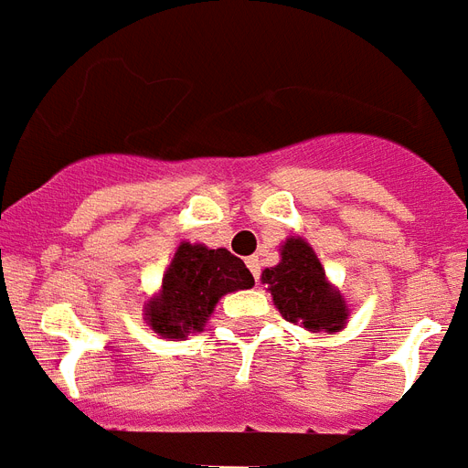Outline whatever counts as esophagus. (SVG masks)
Instances as JSON below:
<instances>
[{"instance_id":"34e87169","label":"esophagus","mask_w":468,"mask_h":468,"mask_svg":"<svg viewBox=\"0 0 468 468\" xmlns=\"http://www.w3.org/2000/svg\"><path fill=\"white\" fill-rule=\"evenodd\" d=\"M246 265H249V271H251V275L253 278H261V261H258L256 256H251V258H246Z\"/></svg>"}]
</instances>
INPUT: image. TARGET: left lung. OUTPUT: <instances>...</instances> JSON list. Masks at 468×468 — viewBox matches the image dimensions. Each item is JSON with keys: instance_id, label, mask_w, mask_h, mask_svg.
<instances>
[{"instance_id": "obj_1", "label": "left lung", "mask_w": 468, "mask_h": 468, "mask_svg": "<svg viewBox=\"0 0 468 468\" xmlns=\"http://www.w3.org/2000/svg\"><path fill=\"white\" fill-rule=\"evenodd\" d=\"M272 304L282 319L312 334H338L350 319V306L331 285L319 256L302 237H287L280 244V263L261 272Z\"/></svg>"}]
</instances>
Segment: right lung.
I'll return each mask as SVG.
<instances>
[{
    "label": "right lung",
    "mask_w": 468,
    "mask_h": 468,
    "mask_svg": "<svg viewBox=\"0 0 468 468\" xmlns=\"http://www.w3.org/2000/svg\"><path fill=\"white\" fill-rule=\"evenodd\" d=\"M253 287L244 261L227 249L181 241L154 297L144 302V321L162 338L200 334L224 294Z\"/></svg>",
    "instance_id": "add662e5"
}]
</instances>
